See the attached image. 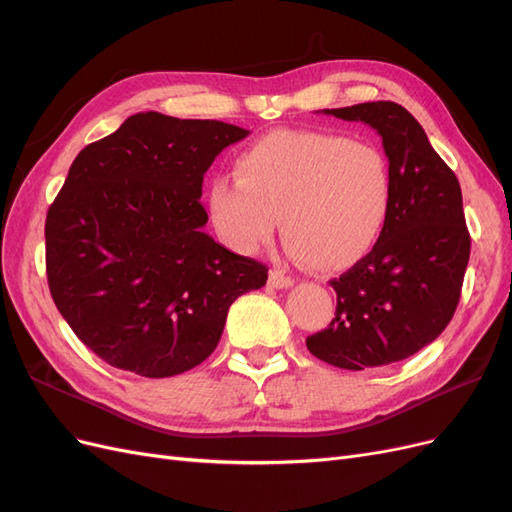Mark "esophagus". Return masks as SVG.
<instances>
[{
    "mask_svg": "<svg viewBox=\"0 0 512 512\" xmlns=\"http://www.w3.org/2000/svg\"><path fill=\"white\" fill-rule=\"evenodd\" d=\"M292 284H294L292 277L284 275L282 271H277V269L269 271V286H271V288H275V290H282V288H290Z\"/></svg>",
    "mask_w": 512,
    "mask_h": 512,
    "instance_id": "obj_1",
    "label": "esophagus"
}]
</instances>
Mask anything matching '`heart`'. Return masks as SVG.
<instances>
[{"mask_svg": "<svg viewBox=\"0 0 512 512\" xmlns=\"http://www.w3.org/2000/svg\"><path fill=\"white\" fill-rule=\"evenodd\" d=\"M393 203L386 153L320 130H277L237 158V177L209 183L218 235L243 254L267 245L282 220L288 252L320 273L346 271L374 250Z\"/></svg>", "mask_w": 512, "mask_h": 512, "instance_id": "1", "label": "heart"}]
</instances>
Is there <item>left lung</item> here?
<instances>
[{"instance_id": "obj_1", "label": "left lung", "mask_w": 512, "mask_h": 512, "mask_svg": "<svg viewBox=\"0 0 512 512\" xmlns=\"http://www.w3.org/2000/svg\"><path fill=\"white\" fill-rule=\"evenodd\" d=\"M322 113L363 121L380 134L393 203L374 250L331 280L335 318L305 344L320 361L342 369L399 363L431 344L459 303L470 260L459 181L401 104L382 100Z\"/></svg>"}]
</instances>
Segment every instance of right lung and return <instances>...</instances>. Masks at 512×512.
Returning <instances> with one entry per match:
<instances>
[{"label": "right lung", "mask_w": 512, "mask_h": 512, "mask_svg": "<svg viewBox=\"0 0 512 512\" xmlns=\"http://www.w3.org/2000/svg\"><path fill=\"white\" fill-rule=\"evenodd\" d=\"M247 134L147 111L72 162L46 213V277L59 314L108 365L183 374L218 346L230 305L267 284L265 265L203 232V177Z\"/></svg>", "instance_id": "right-lung-1"}]
</instances>
